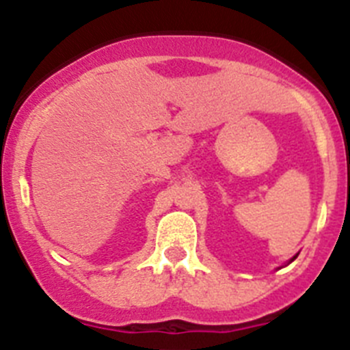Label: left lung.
I'll list each match as a JSON object with an SVG mask.
<instances>
[{
	"instance_id": "obj_1",
	"label": "left lung",
	"mask_w": 350,
	"mask_h": 350,
	"mask_svg": "<svg viewBox=\"0 0 350 350\" xmlns=\"http://www.w3.org/2000/svg\"><path fill=\"white\" fill-rule=\"evenodd\" d=\"M295 258H297V256H295ZM295 258H293V260H295Z\"/></svg>"
}]
</instances>
